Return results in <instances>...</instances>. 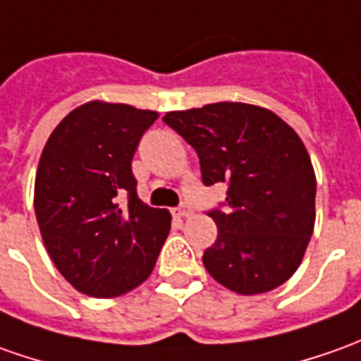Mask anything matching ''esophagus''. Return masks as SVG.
Segmentation results:
<instances>
[{
    "instance_id": "obj_1",
    "label": "esophagus",
    "mask_w": 361,
    "mask_h": 361,
    "mask_svg": "<svg viewBox=\"0 0 361 361\" xmlns=\"http://www.w3.org/2000/svg\"><path fill=\"white\" fill-rule=\"evenodd\" d=\"M173 215H176V217H190L191 209L188 205H180V207L173 209Z\"/></svg>"
}]
</instances>
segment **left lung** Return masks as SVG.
Instances as JSON below:
<instances>
[{
    "label": "left lung",
    "mask_w": 361,
    "mask_h": 361,
    "mask_svg": "<svg viewBox=\"0 0 361 361\" xmlns=\"http://www.w3.org/2000/svg\"><path fill=\"white\" fill-rule=\"evenodd\" d=\"M164 122L197 152L205 185L227 183L225 203L207 212L219 229L203 252L207 273L239 294L286 283L316 217V176L298 134L271 110L243 102L168 112Z\"/></svg>",
    "instance_id": "obj_1"
}]
</instances>
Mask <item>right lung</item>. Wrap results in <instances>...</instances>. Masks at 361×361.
<instances>
[{
	"label": "right lung",
	"instance_id": "obj_1",
	"mask_svg": "<svg viewBox=\"0 0 361 361\" xmlns=\"http://www.w3.org/2000/svg\"><path fill=\"white\" fill-rule=\"evenodd\" d=\"M158 112L87 102L47 140L35 178V215L47 252L78 293L112 298L154 271L170 213L136 193L132 158Z\"/></svg>",
	"mask_w": 361,
	"mask_h": 361
}]
</instances>
